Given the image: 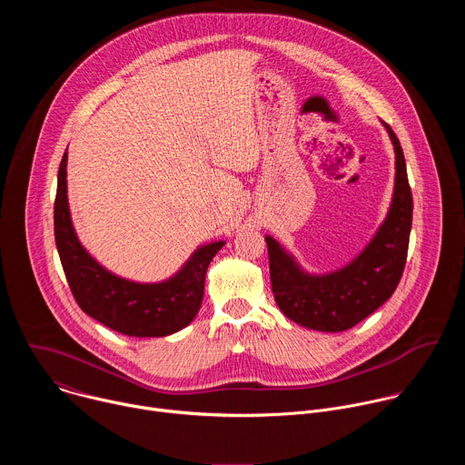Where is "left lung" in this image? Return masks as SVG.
<instances>
[{
	"mask_svg": "<svg viewBox=\"0 0 465 465\" xmlns=\"http://www.w3.org/2000/svg\"><path fill=\"white\" fill-rule=\"evenodd\" d=\"M384 126L395 151L391 206L375 237L350 264L337 272L311 276L272 237H264L276 303L303 327L339 333L357 325L393 294L403 276L412 228V191L401 143L390 124Z\"/></svg>",
	"mask_w": 465,
	"mask_h": 465,
	"instance_id": "8db88e82",
	"label": "left lung"
}]
</instances>
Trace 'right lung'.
I'll return each instance as SVG.
<instances>
[{"mask_svg": "<svg viewBox=\"0 0 465 465\" xmlns=\"http://www.w3.org/2000/svg\"><path fill=\"white\" fill-rule=\"evenodd\" d=\"M64 153L54 196V241L62 269L79 307L103 325L128 337H167L185 327L201 309L204 280L224 241L198 248L182 271L162 283H134L106 269L83 248L72 224Z\"/></svg>", "mask_w": 465, "mask_h": 465, "instance_id": "right-lung-1", "label": "right lung"}]
</instances>
